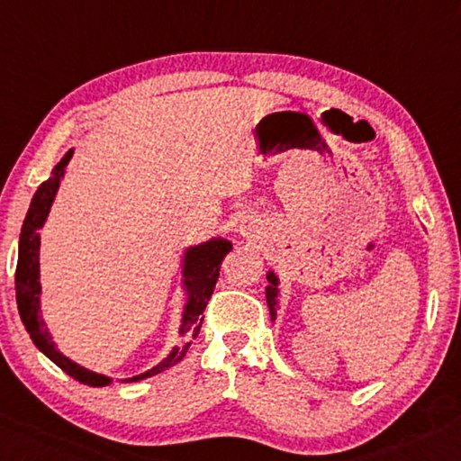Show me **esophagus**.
Here are the masks:
<instances>
[{"mask_svg":"<svg viewBox=\"0 0 461 461\" xmlns=\"http://www.w3.org/2000/svg\"><path fill=\"white\" fill-rule=\"evenodd\" d=\"M237 232L245 239H259V235H261L259 221H257L255 216H249V214L240 216L239 224H237Z\"/></svg>","mask_w":461,"mask_h":461,"instance_id":"34e87169","label":"esophagus"}]
</instances>
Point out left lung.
<instances>
[{
    "label": "left lung",
    "instance_id": "obj_1",
    "mask_svg": "<svg viewBox=\"0 0 461 461\" xmlns=\"http://www.w3.org/2000/svg\"><path fill=\"white\" fill-rule=\"evenodd\" d=\"M269 285L265 287V297H267V308L271 313V320L277 318V308H279V277L276 271L267 273Z\"/></svg>",
    "mask_w": 461,
    "mask_h": 461
}]
</instances>
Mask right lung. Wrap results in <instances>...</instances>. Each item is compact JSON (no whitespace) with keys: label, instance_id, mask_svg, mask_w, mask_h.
<instances>
[{"label":"right lung","instance_id":"right-lung-1","mask_svg":"<svg viewBox=\"0 0 461 461\" xmlns=\"http://www.w3.org/2000/svg\"><path fill=\"white\" fill-rule=\"evenodd\" d=\"M75 149H68L62 159L52 167V176L46 182L38 185L34 198L30 202L28 214L23 218L22 232H20V247H18V267H15V300H18V312L23 328L28 330L32 342L36 348L50 358L56 366L62 368L75 381L88 386H109L113 384L111 376L93 373L78 362L64 357L54 338L48 330L42 318V305H40V229L46 224V218L50 214L56 194H59L60 182L67 174V166ZM232 243L222 237H212L204 243L190 245L182 251L180 267H182V292H184V308L180 318V328L177 336L182 342L174 346L167 352L166 358H161L156 366L145 370L141 375H135L129 381H143V378L156 376L161 370L174 366L180 362L185 352L190 348V340L196 338L202 324V313H204L210 295L214 292V285L221 276V263L230 253Z\"/></svg>","mask_w":461,"mask_h":461}]
</instances>
